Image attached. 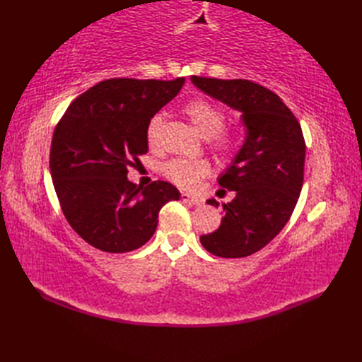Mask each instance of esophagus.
Returning a JSON list of instances; mask_svg holds the SVG:
<instances>
[{"label":"esophagus","mask_w":362,"mask_h":362,"mask_svg":"<svg viewBox=\"0 0 362 362\" xmlns=\"http://www.w3.org/2000/svg\"><path fill=\"white\" fill-rule=\"evenodd\" d=\"M180 199H182L183 202L191 204V205H202V199L201 197L193 196V194H189V193H182Z\"/></svg>","instance_id":"obj_1"}]
</instances>
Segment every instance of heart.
Masks as SVG:
<instances>
[{"instance_id":"heart-1","label":"heart","mask_w":362,"mask_h":362,"mask_svg":"<svg viewBox=\"0 0 362 362\" xmlns=\"http://www.w3.org/2000/svg\"><path fill=\"white\" fill-rule=\"evenodd\" d=\"M183 113L199 130L202 136L209 138L210 148L218 156H226L233 149V135L228 130L222 129L226 122V115L216 104L205 98H194L183 105ZM161 127H163V118L161 115L152 117L148 127H146V141L151 149H156L160 144ZM210 163L205 160H183L174 158L169 160L161 168V173L168 180L175 183L177 187L191 189L196 188L201 180L210 174Z\"/></svg>"}]
</instances>
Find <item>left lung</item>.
<instances>
[{"label": "left lung", "mask_w": 362, "mask_h": 362, "mask_svg": "<svg viewBox=\"0 0 362 362\" xmlns=\"http://www.w3.org/2000/svg\"><path fill=\"white\" fill-rule=\"evenodd\" d=\"M196 87L241 112L245 141L219 185L235 191L218 230L201 236L210 253L244 258L286 226L303 185L305 138L300 122L274 91L247 79L193 76ZM206 204L218 206L216 201Z\"/></svg>", "instance_id": "obj_1"}]
</instances>
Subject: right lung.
Returning <instances> with one entry per match:
<instances>
[{"instance_id":"1","label":"right lung","mask_w":362,"mask_h":362,"mask_svg":"<svg viewBox=\"0 0 362 362\" xmlns=\"http://www.w3.org/2000/svg\"><path fill=\"white\" fill-rule=\"evenodd\" d=\"M185 79L113 78L78 96L54 129L49 169L68 224L83 241L124 253L151 240L158 211L180 197L165 180L136 187L127 169L148 152L146 127Z\"/></svg>"}]
</instances>
